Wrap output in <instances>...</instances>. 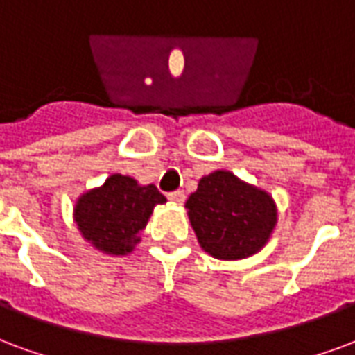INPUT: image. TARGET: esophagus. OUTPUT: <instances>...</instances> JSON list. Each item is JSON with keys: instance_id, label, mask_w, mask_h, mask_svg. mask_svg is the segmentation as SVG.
<instances>
[{"instance_id": "obj_1", "label": "esophagus", "mask_w": 355, "mask_h": 355, "mask_svg": "<svg viewBox=\"0 0 355 355\" xmlns=\"http://www.w3.org/2000/svg\"><path fill=\"white\" fill-rule=\"evenodd\" d=\"M168 198L175 204H183V200H185V193H183V191H174V193H168Z\"/></svg>"}]
</instances>
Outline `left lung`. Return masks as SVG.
I'll list each match as a JSON object with an SVG mask.
<instances>
[{"label":"left lung","mask_w":355,"mask_h":355,"mask_svg":"<svg viewBox=\"0 0 355 355\" xmlns=\"http://www.w3.org/2000/svg\"><path fill=\"white\" fill-rule=\"evenodd\" d=\"M185 208L202 250L216 259L257 253L276 225L270 195L225 170L204 175Z\"/></svg>","instance_id":"1"}]
</instances>
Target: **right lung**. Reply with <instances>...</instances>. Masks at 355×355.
<instances>
[{"mask_svg":"<svg viewBox=\"0 0 355 355\" xmlns=\"http://www.w3.org/2000/svg\"><path fill=\"white\" fill-rule=\"evenodd\" d=\"M166 198L155 185L141 187L128 175L113 174L100 189L75 204V223L94 248L110 255H126L138 242L157 204Z\"/></svg>","mask_w":355,"mask_h":355,"instance_id":"right-lung-1","label":"right lung"}]
</instances>
